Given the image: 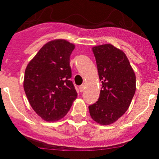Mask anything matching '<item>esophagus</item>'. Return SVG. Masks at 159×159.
<instances>
[{"mask_svg":"<svg viewBox=\"0 0 159 159\" xmlns=\"http://www.w3.org/2000/svg\"><path fill=\"white\" fill-rule=\"evenodd\" d=\"M84 89L85 88L84 85H80V86L79 87V90H80V93H82V92L84 91Z\"/></svg>","mask_w":159,"mask_h":159,"instance_id":"esophagus-1","label":"esophagus"}]
</instances>
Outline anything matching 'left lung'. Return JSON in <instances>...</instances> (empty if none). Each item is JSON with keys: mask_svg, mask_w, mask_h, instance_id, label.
Segmentation results:
<instances>
[{"mask_svg": "<svg viewBox=\"0 0 159 159\" xmlns=\"http://www.w3.org/2000/svg\"><path fill=\"white\" fill-rule=\"evenodd\" d=\"M102 83L98 101L89 106L94 121L109 125L117 121L129 107L136 92V75L128 57L111 44L93 48Z\"/></svg>", "mask_w": 159, "mask_h": 159, "instance_id": "1", "label": "left lung"}]
</instances>
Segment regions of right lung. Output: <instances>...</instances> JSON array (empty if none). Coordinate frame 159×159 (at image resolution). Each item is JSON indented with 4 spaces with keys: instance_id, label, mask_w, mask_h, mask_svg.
Segmentation results:
<instances>
[{
    "instance_id": "1",
    "label": "right lung",
    "mask_w": 159,
    "mask_h": 159,
    "mask_svg": "<svg viewBox=\"0 0 159 159\" xmlns=\"http://www.w3.org/2000/svg\"><path fill=\"white\" fill-rule=\"evenodd\" d=\"M74 48V44L67 40H51L40 48L25 70V93L35 112L45 121L63 118L77 98L70 80V57Z\"/></svg>"
}]
</instances>
